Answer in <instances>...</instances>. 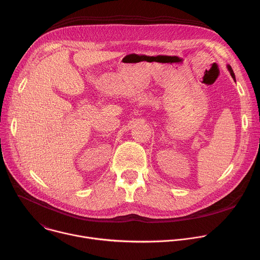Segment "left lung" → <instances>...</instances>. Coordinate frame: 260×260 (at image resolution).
Returning <instances> with one entry per match:
<instances>
[{"instance_id": "left-lung-1", "label": "left lung", "mask_w": 260, "mask_h": 260, "mask_svg": "<svg viewBox=\"0 0 260 260\" xmlns=\"http://www.w3.org/2000/svg\"><path fill=\"white\" fill-rule=\"evenodd\" d=\"M228 70L230 71V73H231L232 77H233V78H234V80L236 81V76H235V73H234V71H233V69H232V67H231L230 64H228Z\"/></svg>"}]
</instances>
